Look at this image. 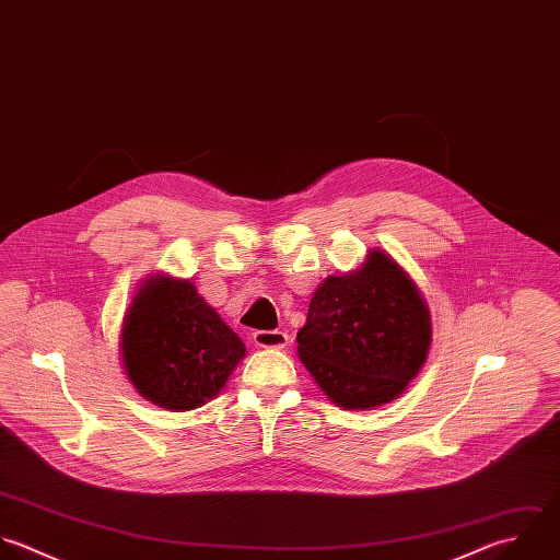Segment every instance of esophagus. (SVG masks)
<instances>
[{"instance_id":"obj_1","label":"esophagus","mask_w":560,"mask_h":560,"mask_svg":"<svg viewBox=\"0 0 560 560\" xmlns=\"http://www.w3.org/2000/svg\"><path fill=\"white\" fill-rule=\"evenodd\" d=\"M253 342L261 349H283V347H288V334H283V331H255Z\"/></svg>"}]
</instances>
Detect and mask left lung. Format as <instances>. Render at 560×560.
I'll list each match as a JSON object with an SVG mask.
<instances>
[{
	"label": "left lung",
	"instance_id": "1",
	"mask_svg": "<svg viewBox=\"0 0 560 560\" xmlns=\"http://www.w3.org/2000/svg\"><path fill=\"white\" fill-rule=\"evenodd\" d=\"M299 360L331 404L371 410L395 401L432 347L430 307L412 277L382 248L314 292L296 336Z\"/></svg>",
	"mask_w": 560,
	"mask_h": 560
}]
</instances>
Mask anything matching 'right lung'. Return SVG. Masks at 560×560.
I'll return each instance as SVG.
<instances>
[{"instance_id":"1","label":"right lung","mask_w":560,"mask_h":560,"mask_svg":"<svg viewBox=\"0 0 560 560\" xmlns=\"http://www.w3.org/2000/svg\"><path fill=\"white\" fill-rule=\"evenodd\" d=\"M121 366L150 404L185 412L220 395L246 347L189 279H143L119 327Z\"/></svg>"}]
</instances>
